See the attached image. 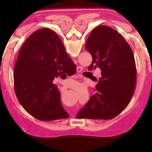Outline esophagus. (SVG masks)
Listing matches in <instances>:
<instances>
[{"label": "esophagus", "mask_w": 152, "mask_h": 152, "mask_svg": "<svg viewBox=\"0 0 152 152\" xmlns=\"http://www.w3.org/2000/svg\"><path fill=\"white\" fill-rule=\"evenodd\" d=\"M83 70V68L82 66H78L77 67V72H81Z\"/></svg>", "instance_id": "esophagus-1"}]
</instances>
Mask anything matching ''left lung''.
I'll use <instances>...</instances> for the list:
<instances>
[{
  "label": "left lung",
  "mask_w": 152,
  "mask_h": 152,
  "mask_svg": "<svg viewBox=\"0 0 152 152\" xmlns=\"http://www.w3.org/2000/svg\"><path fill=\"white\" fill-rule=\"evenodd\" d=\"M86 50L93 58L89 67L100 68L102 77L96 85L95 94L76 118L112 119L127 107L133 95L137 77L133 52L118 31L105 25L92 31Z\"/></svg>",
  "instance_id": "1"
}]
</instances>
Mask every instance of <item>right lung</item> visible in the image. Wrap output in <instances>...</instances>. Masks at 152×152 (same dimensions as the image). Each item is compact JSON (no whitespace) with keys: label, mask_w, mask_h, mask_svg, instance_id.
Instances as JSON below:
<instances>
[{"label":"right lung","mask_w":152,"mask_h":152,"mask_svg":"<svg viewBox=\"0 0 152 152\" xmlns=\"http://www.w3.org/2000/svg\"><path fill=\"white\" fill-rule=\"evenodd\" d=\"M76 67L56 33L40 28L23 45L15 62L14 83L16 96L28 114L42 121L69 118L60 99L54 78L72 76Z\"/></svg>","instance_id":"add662e5"}]
</instances>
